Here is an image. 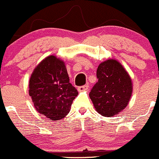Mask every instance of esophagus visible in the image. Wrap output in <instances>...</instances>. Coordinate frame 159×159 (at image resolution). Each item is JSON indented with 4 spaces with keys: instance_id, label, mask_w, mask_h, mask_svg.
Wrapping results in <instances>:
<instances>
[{
    "instance_id": "34e87169",
    "label": "esophagus",
    "mask_w": 159,
    "mask_h": 159,
    "mask_svg": "<svg viewBox=\"0 0 159 159\" xmlns=\"http://www.w3.org/2000/svg\"><path fill=\"white\" fill-rule=\"evenodd\" d=\"M78 91H85V90H88L89 89V85L88 84H86V85H81V86H79V87L78 88Z\"/></svg>"
}]
</instances>
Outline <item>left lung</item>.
Wrapping results in <instances>:
<instances>
[{
  "label": "left lung",
  "mask_w": 159,
  "mask_h": 159,
  "mask_svg": "<svg viewBox=\"0 0 159 159\" xmlns=\"http://www.w3.org/2000/svg\"><path fill=\"white\" fill-rule=\"evenodd\" d=\"M98 82L89 98L98 112L114 117L125 109L132 93V82L123 66L113 59L101 63L97 70Z\"/></svg>",
  "instance_id": "left-lung-1"
}]
</instances>
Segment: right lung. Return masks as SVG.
<instances>
[{
  "mask_svg": "<svg viewBox=\"0 0 159 159\" xmlns=\"http://www.w3.org/2000/svg\"><path fill=\"white\" fill-rule=\"evenodd\" d=\"M29 93L36 110L52 121L66 117L78 94L70 83L65 63L55 56L47 57L36 67Z\"/></svg>",
  "mask_w": 159,
  "mask_h": 159,
  "instance_id": "obj_1",
  "label": "right lung"
}]
</instances>
